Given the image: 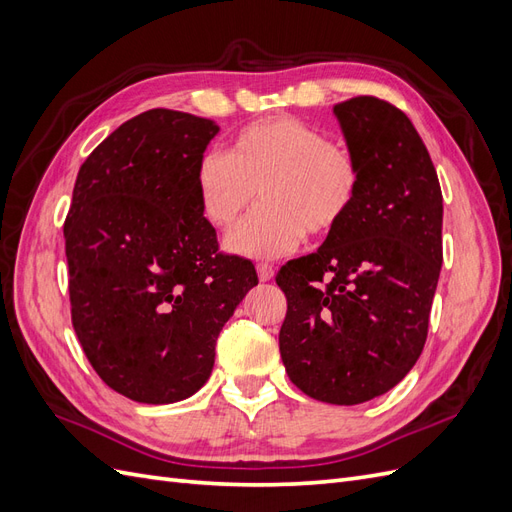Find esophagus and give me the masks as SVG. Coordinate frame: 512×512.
Listing matches in <instances>:
<instances>
[{"label":"esophagus","mask_w":512,"mask_h":512,"mask_svg":"<svg viewBox=\"0 0 512 512\" xmlns=\"http://www.w3.org/2000/svg\"><path fill=\"white\" fill-rule=\"evenodd\" d=\"M256 271H258L260 282H269V280H273V275H275V269L271 265H267V262H260V265H256Z\"/></svg>","instance_id":"34e87169"}]
</instances>
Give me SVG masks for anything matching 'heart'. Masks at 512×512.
Instances as JSON below:
<instances>
[{
	"instance_id": "obj_1",
	"label": "heart",
	"mask_w": 512,
	"mask_h": 512,
	"mask_svg": "<svg viewBox=\"0 0 512 512\" xmlns=\"http://www.w3.org/2000/svg\"><path fill=\"white\" fill-rule=\"evenodd\" d=\"M196 196L215 230H230L256 203L226 245L250 258H275L299 247L305 232L331 237L359 203L363 168L331 136L294 117H267L243 128L228 156L207 151L196 164Z\"/></svg>"
}]
</instances>
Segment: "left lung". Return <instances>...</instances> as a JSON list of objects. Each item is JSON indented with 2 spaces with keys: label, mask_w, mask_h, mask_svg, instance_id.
<instances>
[{
  "label": "left lung",
  "mask_w": 512,
  "mask_h": 512,
  "mask_svg": "<svg viewBox=\"0 0 512 512\" xmlns=\"http://www.w3.org/2000/svg\"><path fill=\"white\" fill-rule=\"evenodd\" d=\"M363 188L348 222L275 282L288 312V378L318 401L354 406L391 391L423 352L442 267V190L412 121L359 96L333 106Z\"/></svg>",
  "instance_id": "8db88e82"
}]
</instances>
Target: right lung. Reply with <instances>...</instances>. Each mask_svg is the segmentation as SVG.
I'll return each instance as SVG.
<instances>
[{"instance_id": "right-lung-1", "label": "right lung", "mask_w": 512, "mask_h": 512, "mask_svg": "<svg viewBox=\"0 0 512 512\" xmlns=\"http://www.w3.org/2000/svg\"><path fill=\"white\" fill-rule=\"evenodd\" d=\"M220 132L168 108L132 117L89 153L64 224L72 327L96 374L123 397L194 395L247 290L250 260L218 250L196 164Z\"/></svg>"}]
</instances>
